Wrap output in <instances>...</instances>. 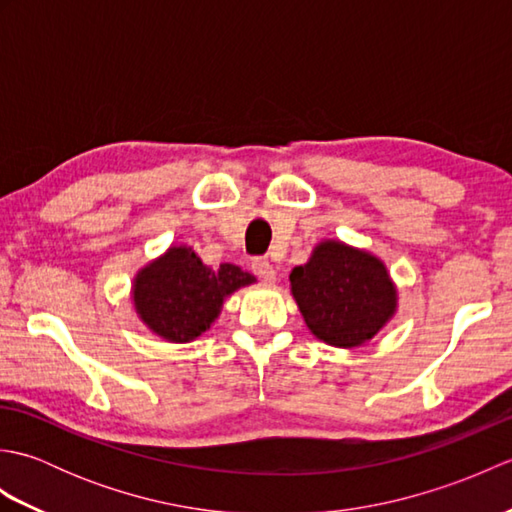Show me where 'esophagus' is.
Masks as SVG:
<instances>
[{
    "mask_svg": "<svg viewBox=\"0 0 512 512\" xmlns=\"http://www.w3.org/2000/svg\"><path fill=\"white\" fill-rule=\"evenodd\" d=\"M253 273L262 281H266V284H275L277 281V270L273 264L268 262V259H255Z\"/></svg>",
    "mask_w": 512,
    "mask_h": 512,
    "instance_id": "1",
    "label": "esophagus"
}]
</instances>
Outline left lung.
I'll return each mask as SVG.
<instances>
[{"label":"left lung","mask_w":512,"mask_h":512,"mask_svg":"<svg viewBox=\"0 0 512 512\" xmlns=\"http://www.w3.org/2000/svg\"><path fill=\"white\" fill-rule=\"evenodd\" d=\"M290 292L319 341L361 347L398 312V288L385 262L341 239H321L310 259L290 273Z\"/></svg>","instance_id":"8db88e82"}]
</instances>
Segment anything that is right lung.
<instances>
[{"label":"right lung","instance_id":"obj_1","mask_svg":"<svg viewBox=\"0 0 512 512\" xmlns=\"http://www.w3.org/2000/svg\"><path fill=\"white\" fill-rule=\"evenodd\" d=\"M235 264L206 266L187 244H173L138 270L132 308L145 328L167 343H191L220 317L226 297L255 284Z\"/></svg>","mask_w":512,"mask_h":512}]
</instances>
